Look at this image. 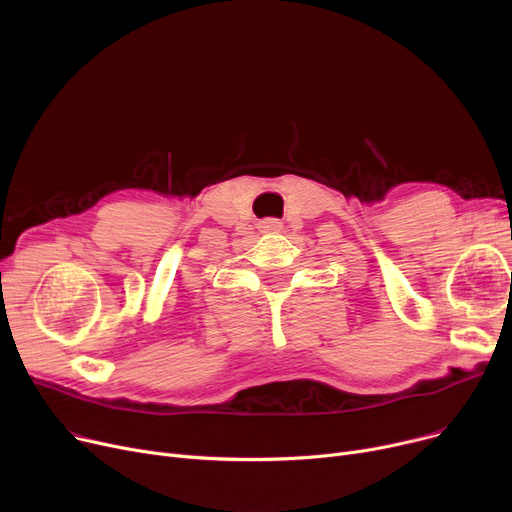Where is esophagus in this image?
Instances as JSON below:
<instances>
[{
    "label": "esophagus",
    "instance_id": "1",
    "mask_svg": "<svg viewBox=\"0 0 512 512\" xmlns=\"http://www.w3.org/2000/svg\"><path fill=\"white\" fill-rule=\"evenodd\" d=\"M257 228H259V232H280L282 230V222L280 220H276V218H265V220H261L259 224H257Z\"/></svg>",
    "mask_w": 512,
    "mask_h": 512
}]
</instances>
